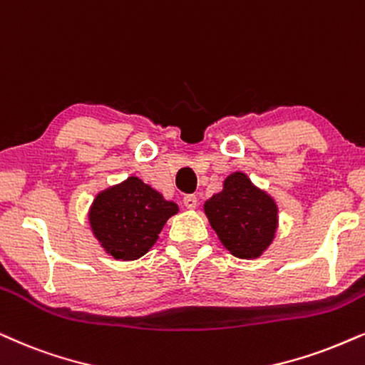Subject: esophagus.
<instances>
[{
	"label": "esophagus",
	"instance_id": "34e87169",
	"mask_svg": "<svg viewBox=\"0 0 365 365\" xmlns=\"http://www.w3.org/2000/svg\"><path fill=\"white\" fill-rule=\"evenodd\" d=\"M182 205L184 207H187V210H196L197 197L194 196V194H187V196L182 197Z\"/></svg>",
	"mask_w": 365,
	"mask_h": 365
}]
</instances>
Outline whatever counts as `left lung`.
<instances>
[{
	"label": "left lung",
	"mask_w": 365,
	"mask_h": 365,
	"mask_svg": "<svg viewBox=\"0 0 365 365\" xmlns=\"http://www.w3.org/2000/svg\"><path fill=\"white\" fill-rule=\"evenodd\" d=\"M202 210L221 245L236 258H259L275 240L277 201L245 173H231L223 189L206 200Z\"/></svg>",
	"instance_id": "left-lung-1"
}]
</instances>
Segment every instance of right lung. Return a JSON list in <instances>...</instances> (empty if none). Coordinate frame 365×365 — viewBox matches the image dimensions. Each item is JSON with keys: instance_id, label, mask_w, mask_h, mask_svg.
<instances>
[{"instance_id": "1", "label": "right lung", "mask_w": 365, "mask_h": 365, "mask_svg": "<svg viewBox=\"0 0 365 365\" xmlns=\"http://www.w3.org/2000/svg\"><path fill=\"white\" fill-rule=\"evenodd\" d=\"M178 212L176 202L130 176L97 192L87 216L103 252L115 259L132 262L153 248L164 225Z\"/></svg>"}]
</instances>
